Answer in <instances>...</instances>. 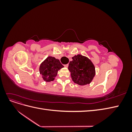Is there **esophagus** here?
Here are the masks:
<instances>
[{
  "label": "esophagus",
  "mask_w": 132,
  "mask_h": 132,
  "mask_svg": "<svg viewBox=\"0 0 132 132\" xmlns=\"http://www.w3.org/2000/svg\"><path fill=\"white\" fill-rule=\"evenodd\" d=\"M68 65H68V64H65V65H64V67L67 68L68 67Z\"/></svg>",
  "instance_id": "esophagus-1"
}]
</instances>
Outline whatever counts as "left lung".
I'll return each mask as SVG.
<instances>
[{"label":"left lung","mask_w":132,"mask_h":132,"mask_svg":"<svg viewBox=\"0 0 132 132\" xmlns=\"http://www.w3.org/2000/svg\"><path fill=\"white\" fill-rule=\"evenodd\" d=\"M69 64L68 69L71 72L73 81L80 85L89 84L95 74V68L90 60L78 54L72 58Z\"/></svg>","instance_id":"left-lung-1"}]
</instances>
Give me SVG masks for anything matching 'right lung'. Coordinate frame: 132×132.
<instances>
[{
  "mask_svg": "<svg viewBox=\"0 0 132 132\" xmlns=\"http://www.w3.org/2000/svg\"><path fill=\"white\" fill-rule=\"evenodd\" d=\"M64 66L62 64L58 59L54 57H47L39 67L40 74L43 76L44 80L51 81L54 79L56 77L58 71Z\"/></svg>",
  "mask_w": 132,
  "mask_h": 132,
  "instance_id": "obj_1",
  "label": "right lung"
}]
</instances>
